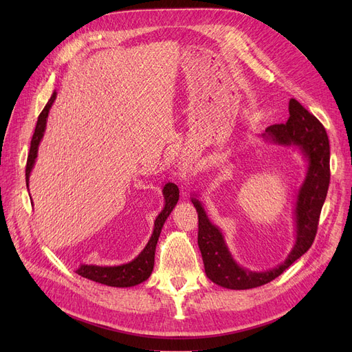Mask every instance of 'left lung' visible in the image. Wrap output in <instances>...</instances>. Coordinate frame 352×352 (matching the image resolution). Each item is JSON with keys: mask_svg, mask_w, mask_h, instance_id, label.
Segmentation results:
<instances>
[{"mask_svg": "<svg viewBox=\"0 0 352 352\" xmlns=\"http://www.w3.org/2000/svg\"><path fill=\"white\" fill-rule=\"evenodd\" d=\"M289 118L285 124H274L258 135L264 142L295 146L305 162V175L294 204L295 241L285 261L271 270L251 271L239 265L231 254L221 228L210 219L198 195L191 202L198 212V247L208 278L228 289H250L261 287L281 275L304 255L317 234L321 208L329 186V141L322 124L291 98Z\"/></svg>", "mask_w": 352, "mask_h": 352, "instance_id": "obj_1", "label": "left lung"}]
</instances>
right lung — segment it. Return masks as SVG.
I'll return each mask as SVG.
<instances>
[{
    "mask_svg": "<svg viewBox=\"0 0 352 352\" xmlns=\"http://www.w3.org/2000/svg\"><path fill=\"white\" fill-rule=\"evenodd\" d=\"M57 98V91L54 89L51 98L45 104L44 109L41 111V114L38 117V121H36L35 125V131L31 140V146H30V154L27 160V168H25V181H27V187L30 184V175L31 171L35 165L36 155H38V146L43 141L44 133H45V126H47V120H48V113L50 109ZM162 195H164V208L161 212L157 215L154 221V231L148 239L146 245L144 250L134 258L133 261L121 264V265H92V264H81L77 268V274L84 276V278H88L91 281H96L108 287H118V288H126V287H134L138 285L144 281L150 278V275L154 270V256H155V247L158 243V238L161 234V230L165 224L166 218L170 217L173 212L174 207L177 206L178 198H179V190L175 186L174 182H166L164 188H162Z\"/></svg>",
    "mask_w": 352,
    "mask_h": 352,
    "instance_id": "obj_1",
    "label": "right lung"
}]
</instances>
